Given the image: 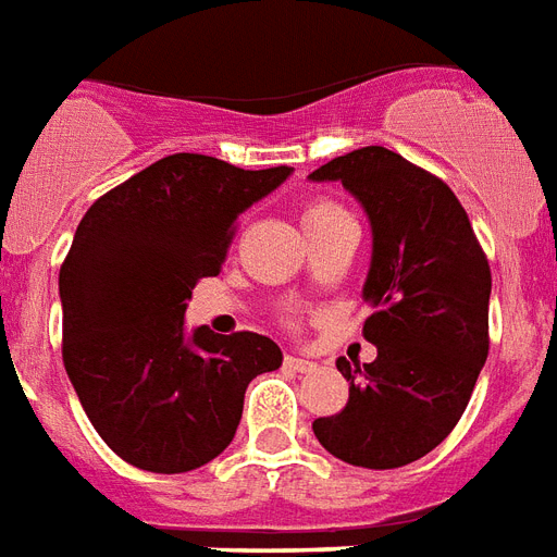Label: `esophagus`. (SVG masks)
<instances>
[{"instance_id": "1", "label": "esophagus", "mask_w": 557, "mask_h": 557, "mask_svg": "<svg viewBox=\"0 0 557 557\" xmlns=\"http://www.w3.org/2000/svg\"><path fill=\"white\" fill-rule=\"evenodd\" d=\"M284 367H290L296 373H311V370H317V363L305 361V358H296V355H284Z\"/></svg>"}]
</instances>
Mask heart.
I'll use <instances>...</instances> for the list:
<instances>
[{"instance_id":"obj_1","label":"heart","mask_w":557,"mask_h":557,"mask_svg":"<svg viewBox=\"0 0 557 557\" xmlns=\"http://www.w3.org/2000/svg\"><path fill=\"white\" fill-rule=\"evenodd\" d=\"M349 211L343 205L332 202V199H311V202L302 208V225L305 232H317V228H325V225L337 223V220H346Z\"/></svg>"}]
</instances>
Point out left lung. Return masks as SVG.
Listing matches in <instances>:
<instances>
[{
    "label": "left lung",
    "instance_id": "1",
    "mask_svg": "<svg viewBox=\"0 0 557 557\" xmlns=\"http://www.w3.org/2000/svg\"><path fill=\"white\" fill-rule=\"evenodd\" d=\"M311 178L341 182L370 216L363 337L379 349L363 367L337 358L349 403L313 420V434L352 467H405L446 441L470 403L491 346V267L449 184L403 154L363 146Z\"/></svg>",
    "mask_w": 557,
    "mask_h": 557
}]
</instances>
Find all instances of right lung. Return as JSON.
<instances>
[{
    "mask_svg": "<svg viewBox=\"0 0 557 557\" xmlns=\"http://www.w3.org/2000/svg\"><path fill=\"white\" fill-rule=\"evenodd\" d=\"M290 166L240 170L166 154L96 199L61 263L64 367L87 420L132 467L190 472L232 443L255 375L282 349L255 332H184L187 299L216 275L249 205Z\"/></svg>",
    "mask_w": 557,
    "mask_h": 557,
    "instance_id": "1",
    "label": "right lung"
}]
</instances>
